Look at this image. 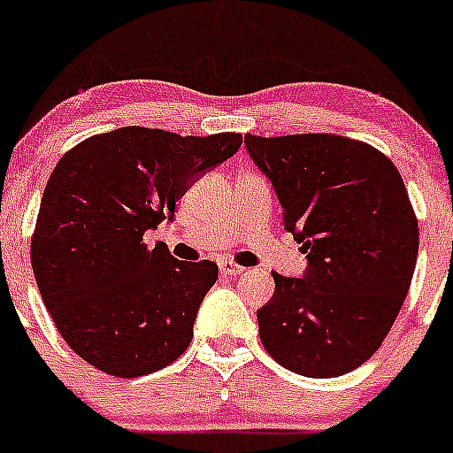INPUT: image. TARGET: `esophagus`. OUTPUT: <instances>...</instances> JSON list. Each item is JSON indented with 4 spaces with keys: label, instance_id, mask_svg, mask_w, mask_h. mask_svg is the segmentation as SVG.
<instances>
[{
    "label": "esophagus",
    "instance_id": "1",
    "mask_svg": "<svg viewBox=\"0 0 453 453\" xmlns=\"http://www.w3.org/2000/svg\"><path fill=\"white\" fill-rule=\"evenodd\" d=\"M218 267H220V272L225 276H237V274H242V272H244V267L231 264V261H220V264H218Z\"/></svg>",
    "mask_w": 453,
    "mask_h": 453
}]
</instances>
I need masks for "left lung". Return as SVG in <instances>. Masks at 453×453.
Here are the masks:
<instances>
[{"label": "left lung", "mask_w": 453, "mask_h": 453, "mask_svg": "<svg viewBox=\"0 0 453 453\" xmlns=\"http://www.w3.org/2000/svg\"><path fill=\"white\" fill-rule=\"evenodd\" d=\"M248 155L303 244V279L274 276L257 311L265 349L289 372L343 376L380 348L406 300L419 225L402 174L380 150L343 135H244Z\"/></svg>", "instance_id": "obj_1"}]
</instances>
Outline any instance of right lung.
Listing matches in <instances>:
<instances>
[{
  "mask_svg": "<svg viewBox=\"0 0 453 453\" xmlns=\"http://www.w3.org/2000/svg\"><path fill=\"white\" fill-rule=\"evenodd\" d=\"M240 147V134L120 127L53 168L32 267L62 339L92 367L135 378L186 352L218 265L174 259L162 242L144 244V233L173 220L174 203Z\"/></svg>",
  "mask_w": 453,
  "mask_h": 453,
  "instance_id": "1",
  "label": "right lung"
}]
</instances>
